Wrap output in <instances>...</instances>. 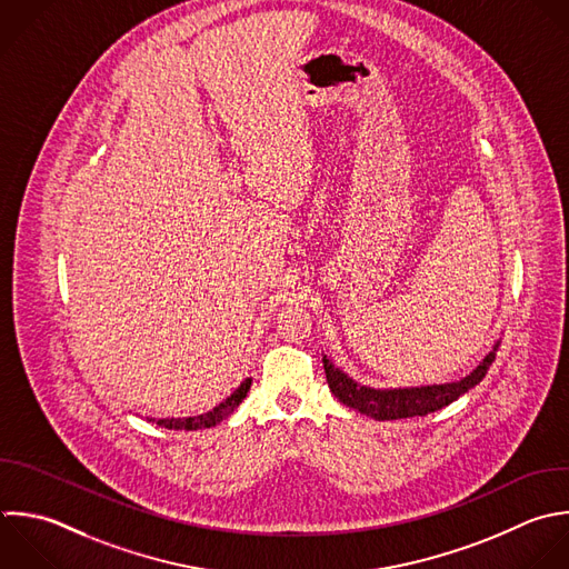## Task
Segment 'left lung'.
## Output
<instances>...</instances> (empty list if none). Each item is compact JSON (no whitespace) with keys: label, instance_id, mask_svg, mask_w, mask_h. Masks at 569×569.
Listing matches in <instances>:
<instances>
[{"label":"left lung","instance_id":"obj_1","mask_svg":"<svg viewBox=\"0 0 569 569\" xmlns=\"http://www.w3.org/2000/svg\"><path fill=\"white\" fill-rule=\"evenodd\" d=\"M500 340L493 342L491 351L482 358V362L465 378L456 382L445 385H420V387H393V389H376L356 382L349 378L342 369H338L333 362H329L327 356H322L325 373L331 393L347 407L371 416L373 420H400V418H413V416H427L433 413L453 400H458L462 393L473 389L496 360Z\"/></svg>","mask_w":569,"mask_h":569}]
</instances>
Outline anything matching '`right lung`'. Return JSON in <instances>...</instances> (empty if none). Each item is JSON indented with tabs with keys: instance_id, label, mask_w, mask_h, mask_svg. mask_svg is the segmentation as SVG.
Segmentation results:
<instances>
[{
	"instance_id": "obj_1",
	"label": "right lung",
	"mask_w": 569,
	"mask_h": 569,
	"mask_svg": "<svg viewBox=\"0 0 569 569\" xmlns=\"http://www.w3.org/2000/svg\"><path fill=\"white\" fill-rule=\"evenodd\" d=\"M251 387V378H247L244 382H240V387L227 396L218 407H213L211 411L207 413H200V416H189V418H160L153 422H158L160 427H167V429H184V431H196V429H207V427H216L218 422L227 420L238 407L240 402L247 398V391Z\"/></svg>"
}]
</instances>
